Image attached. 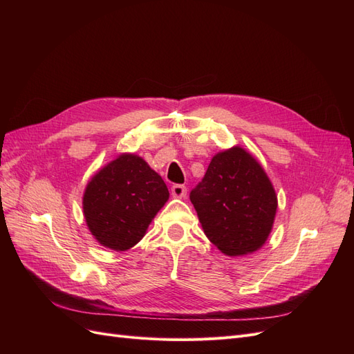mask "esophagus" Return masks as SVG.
<instances>
[{
  "label": "esophagus",
  "instance_id": "1",
  "mask_svg": "<svg viewBox=\"0 0 354 354\" xmlns=\"http://www.w3.org/2000/svg\"><path fill=\"white\" fill-rule=\"evenodd\" d=\"M171 194L176 198H185L187 194V187L185 185H174L171 187Z\"/></svg>",
  "mask_w": 354,
  "mask_h": 354
}]
</instances>
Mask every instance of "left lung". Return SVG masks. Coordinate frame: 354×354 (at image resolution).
Returning <instances> with one entry per match:
<instances>
[{"label": "left lung", "mask_w": 354, "mask_h": 354, "mask_svg": "<svg viewBox=\"0 0 354 354\" xmlns=\"http://www.w3.org/2000/svg\"><path fill=\"white\" fill-rule=\"evenodd\" d=\"M190 201L207 238L226 255L259 250L269 236L277 208L269 177L241 147L211 159Z\"/></svg>", "instance_id": "obj_1"}]
</instances>
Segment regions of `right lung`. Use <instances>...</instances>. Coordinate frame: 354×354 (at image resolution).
<instances>
[{
    "label": "right lung",
    "instance_id": "obj_1",
    "mask_svg": "<svg viewBox=\"0 0 354 354\" xmlns=\"http://www.w3.org/2000/svg\"><path fill=\"white\" fill-rule=\"evenodd\" d=\"M168 196L160 176L140 156L124 153L87 185L82 199L85 221L103 246L127 251L145 236Z\"/></svg>",
    "mask_w": 354,
    "mask_h": 354
}]
</instances>
